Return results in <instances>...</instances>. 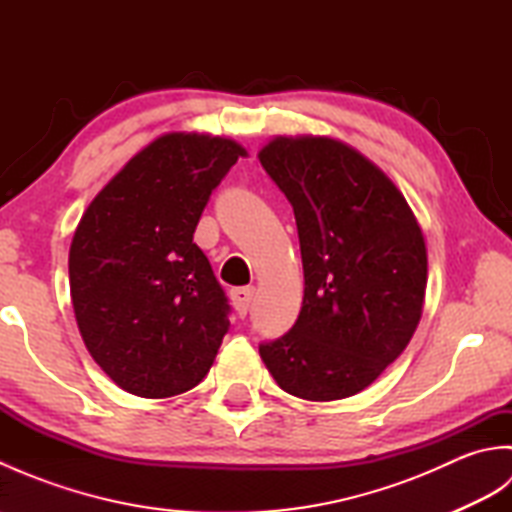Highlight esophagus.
Listing matches in <instances>:
<instances>
[{"mask_svg":"<svg viewBox=\"0 0 512 512\" xmlns=\"http://www.w3.org/2000/svg\"><path fill=\"white\" fill-rule=\"evenodd\" d=\"M253 297H255V288H235L231 292L233 306H235L239 317H246V312L250 308V301H253Z\"/></svg>","mask_w":512,"mask_h":512,"instance_id":"esophagus-1","label":"esophagus"}]
</instances>
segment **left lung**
Masks as SVG:
<instances>
[{
    "label": "left lung",
    "mask_w": 512,
    "mask_h": 512,
    "mask_svg": "<svg viewBox=\"0 0 512 512\" xmlns=\"http://www.w3.org/2000/svg\"><path fill=\"white\" fill-rule=\"evenodd\" d=\"M259 162L295 211L306 281L295 325L259 354L292 396H354L416 332L427 288L420 226L394 182L339 140L279 136Z\"/></svg>",
    "instance_id": "obj_1"
}]
</instances>
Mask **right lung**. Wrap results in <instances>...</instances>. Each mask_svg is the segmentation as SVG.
Wrapping results in <instances>:
<instances>
[{"mask_svg": "<svg viewBox=\"0 0 512 512\" xmlns=\"http://www.w3.org/2000/svg\"><path fill=\"white\" fill-rule=\"evenodd\" d=\"M239 156L246 151L228 138L160 136L76 226V323L94 361L129 394L169 398L193 389L231 328L224 288L193 233Z\"/></svg>", "mask_w": 512, "mask_h": 512, "instance_id": "right-lung-1", "label": "right lung"}]
</instances>
